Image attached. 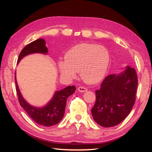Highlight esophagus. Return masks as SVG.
<instances>
[{
	"instance_id": "34e87169",
	"label": "esophagus",
	"mask_w": 152,
	"mask_h": 152,
	"mask_svg": "<svg viewBox=\"0 0 152 152\" xmlns=\"http://www.w3.org/2000/svg\"><path fill=\"white\" fill-rule=\"evenodd\" d=\"M78 91L80 92H86L87 91V88H84V87L80 86V87H79V88H78Z\"/></svg>"
}]
</instances>
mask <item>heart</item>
<instances>
[{
  "mask_svg": "<svg viewBox=\"0 0 152 152\" xmlns=\"http://www.w3.org/2000/svg\"><path fill=\"white\" fill-rule=\"evenodd\" d=\"M109 61V52L106 48L93 43H80L68 50L65 61H59L58 67L64 78L72 80L80 72L86 83L96 84L104 78Z\"/></svg>",
  "mask_w": 152,
  "mask_h": 152,
  "instance_id": "obj_1",
  "label": "heart"
}]
</instances>
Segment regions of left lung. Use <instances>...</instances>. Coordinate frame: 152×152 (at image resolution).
Segmentation results:
<instances>
[{
	"label": "left lung",
	"mask_w": 152,
	"mask_h": 152,
	"mask_svg": "<svg viewBox=\"0 0 152 152\" xmlns=\"http://www.w3.org/2000/svg\"><path fill=\"white\" fill-rule=\"evenodd\" d=\"M137 76L134 68L127 66L119 74H110L96 90V102L91 109L94 121L104 127L122 122L135 101Z\"/></svg>",
	"instance_id": "obj_1"
}]
</instances>
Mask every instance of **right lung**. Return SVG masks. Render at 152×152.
I'll list each match as a JSON object with an SVG mask.
<instances>
[{
  "instance_id": "1",
  "label": "right lung",
  "mask_w": 152,
  "mask_h": 152,
  "mask_svg": "<svg viewBox=\"0 0 152 152\" xmlns=\"http://www.w3.org/2000/svg\"><path fill=\"white\" fill-rule=\"evenodd\" d=\"M48 50L44 39L35 40L25 46L20 51L17 64L26 56L36 53L48 54ZM15 83L18 99L20 106L36 123L45 127H51L58 124L63 119L67 99L76 91V87L74 86H68L61 91H56L53 97L47 104L42 107H37L31 105L24 99L18 86L16 76Z\"/></svg>"
}]
</instances>
